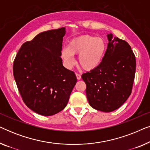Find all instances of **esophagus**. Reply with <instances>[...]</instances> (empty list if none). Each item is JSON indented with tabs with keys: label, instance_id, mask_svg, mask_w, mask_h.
<instances>
[{
	"label": "esophagus",
	"instance_id": "1",
	"mask_svg": "<svg viewBox=\"0 0 150 150\" xmlns=\"http://www.w3.org/2000/svg\"><path fill=\"white\" fill-rule=\"evenodd\" d=\"M76 79H77L78 80H81V74H79L76 73Z\"/></svg>",
	"mask_w": 150,
	"mask_h": 150
}]
</instances>
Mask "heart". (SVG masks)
<instances>
[{"mask_svg": "<svg viewBox=\"0 0 150 150\" xmlns=\"http://www.w3.org/2000/svg\"><path fill=\"white\" fill-rule=\"evenodd\" d=\"M106 50V43L103 38L84 35L69 42L68 46L61 50V57L67 67H71L76 61L74 54H79L78 62L85 70L91 71L100 65Z\"/></svg>", "mask_w": 150, "mask_h": 150, "instance_id": "1", "label": "heart"}]
</instances>
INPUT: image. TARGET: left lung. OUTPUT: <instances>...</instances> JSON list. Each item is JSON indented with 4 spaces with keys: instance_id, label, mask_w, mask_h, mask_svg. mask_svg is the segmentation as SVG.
Segmentation results:
<instances>
[{
    "instance_id": "1",
    "label": "left lung",
    "mask_w": 150,
    "mask_h": 150,
    "mask_svg": "<svg viewBox=\"0 0 150 150\" xmlns=\"http://www.w3.org/2000/svg\"><path fill=\"white\" fill-rule=\"evenodd\" d=\"M108 43L102 63L82 74L86 95L91 107L103 112L120 108L132 93L136 59L126 41L107 35Z\"/></svg>"
}]
</instances>
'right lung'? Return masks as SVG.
<instances>
[{"instance_id":"right-lung-1","label":"right lung","mask_w":150,"mask_h":150,"mask_svg":"<svg viewBox=\"0 0 150 150\" xmlns=\"http://www.w3.org/2000/svg\"><path fill=\"white\" fill-rule=\"evenodd\" d=\"M65 28L38 34L24 43L13 61L14 79L30 109L50 116L66 106L77 79L61 58Z\"/></svg>"}]
</instances>
